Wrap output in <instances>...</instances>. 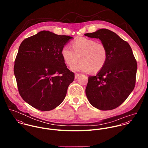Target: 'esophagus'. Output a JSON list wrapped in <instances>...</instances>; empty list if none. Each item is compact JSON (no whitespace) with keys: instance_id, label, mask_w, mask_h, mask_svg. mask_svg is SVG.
<instances>
[{"instance_id":"1","label":"esophagus","mask_w":148,"mask_h":148,"mask_svg":"<svg viewBox=\"0 0 148 148\" xmlns=\"http://www.w3.org/2000/svg\"><path fill=\"white\" fill-rule=\"evenodd\" d=\"M79 76H80V74L76 73V74H75V79H77Z\"/></svg>"}]
</instances>
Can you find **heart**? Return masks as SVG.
Listing matches in <instances>:
<instances>
[{
	"mask_svg": "<svg viewBox=\"0 0 148 148\" xmlns=\"http://www.w3.org/2000/svg\"><path fill=\"white\" fill-rule=\"evenodd\" d=\"M72 48L65 45L62 49L61 55L65 64L72 69L77 72H89L96 73L105 66L108 58V49L101 42L94 39L79 38L71 43Z\"/></svg>",
	"mask_w": 148,
	"mask_h": 148,
	"instance_id": "1",
	"label": "heart"
}]
</instances>
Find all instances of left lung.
Returning a JSON list of instances; mask_svg holds the SVG:
<instances>
[{"mask_svg": "<svg viewBox=\"0 0 148 148\" xmlns=\"http://www.w3.org/2000/svg\"><path fill=\"white\" fill-rule=\"evenodd\" d=\"M85 36L99 39L108 49V58L104 68L96 76H89L85 93L96 108L112 110L122 104L133 91L137 64L132 49L116 33L105 28Z\"/></svg>", "mask_w": 148, "mask_h": 148, "instance_id": "left-lung-1", "label": "left lung"}]
</instances>
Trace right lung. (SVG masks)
<instances>
[{
	"mask_svg": "<svg viewBox=\"0 0 148 148\" xmlns=\"http://www.w3.org/2000/svg\"><path fill=\"white\" fill-rule=\"evenodd\" d=\"M72 38L42 31L21 44L14 75L21 96L32 107L49 111L63 101L75 74L67 68L61 51Z\"/></svg>",
	"mask_w": 148,
	"mask_h": 148,
	"instance_id": "add662e5",
	"label": "right lung"
}]
</instances>
